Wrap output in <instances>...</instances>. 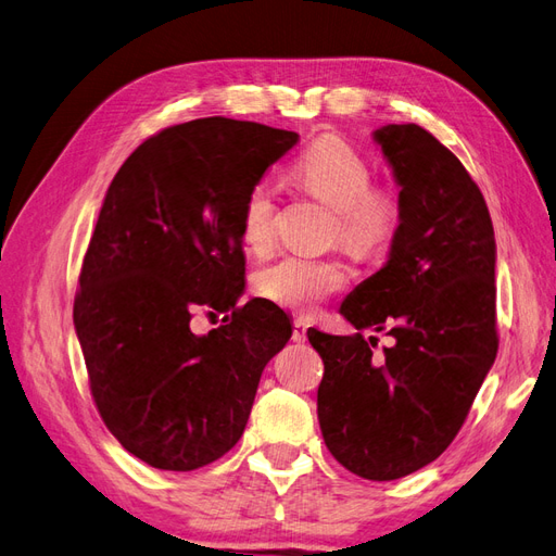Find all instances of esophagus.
Returning <instances> with one entry per match:
<instances>
[{"label": "esophagus", "instance_id": "obj_1", "mask_svg": "<svg viewBox=\"0 0 556 556\" xmlns=\"http://www.w3.org/2000/svg\"><path fill=\"white\" fill-rule=\"evenodd\" d=\"M306 329H308V325L304 323V319H294V325H292V341L304 343V341H306Z\"/></svg>", "mask_w": 556, "mask_h": 556}]
</instances>
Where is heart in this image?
<instances>
[{
    "label": "heart",
    "instance_id": "obj_1",
    "mask_svg": "<svg viewBox=\"0 0 556 556\" xmlns=\"http://www.w3.org/2000/svg\"><path fill=\"white\" fill-rule=\"evenodd\" d=\"M294 178L311 197L333 208L331 239L350 255L371 260L390 248L403 225L396 190L374 182V166L355 146L336 134L319 137L294 164ZM241 241L264 255L278 239V199L271 182L260 180L241 206ZM348 268L333 257L285 255L255 274V290L276 306L308 313L345 290Z\"/></svg>",
    "mask_w": 556,
    "mask_h": 556
}]
</instances>
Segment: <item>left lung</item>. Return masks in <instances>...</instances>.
I'll use <instances>...</instances> for the list:
<instances>
[{
    "label": "left lung",
    "instance_id": "1",
    "mask_svg": "<svg viewBox=\"0 0 556 556\" xmlns=\"http://www.w3.org/2000/svg\"><path fill=\"white\" fill-rule=\"evenodd\" d=\"M401 185L403 225L390 260L348 294L357 329H308L325 362L317 387L323 439L350 473L396 480L431 464L459 433L496 350V243L490 211L457 155L431 131H376ZM387 330L395 343L375 355Z\"/></svg>",
    "mask_w": 556,
    "mask_h": 556
}]
</instances>
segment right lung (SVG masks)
Wrapping results in <instances>:
<instances>
[{
	"label": "right lung",
	"instance_id": "1",
	"mask_svg": "<svg viewBox=\"0 0 556 556\" xmlns=\"http://www.w3.org/2000/svg\"><path fill=\"white\" fill-rule=\"evenodd\" d=\"M299 134L213 115L125 160L83 257L74 325L94 406L148 466L194 470L239 443L264 366L292 325L245 288L241 206ZM197 307L225 312L206 337Z\"/></svg>",
	"mask_w": 556,
	"mask_h": 556
}]
</instances>
